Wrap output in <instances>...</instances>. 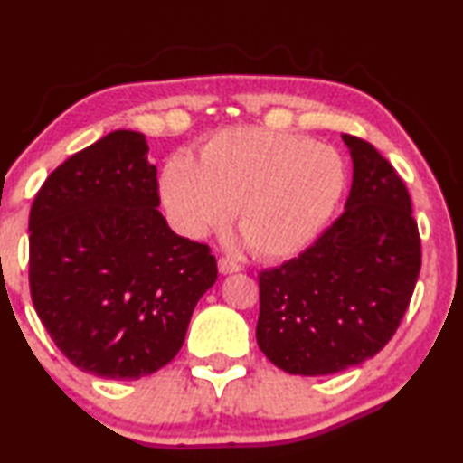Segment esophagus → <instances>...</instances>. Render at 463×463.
Masks as SVG:
<instances>
[{
	"label": "esophagus",
	"mask_w": 463,
	"mask_h": 463,
	"mask_svg": "<svg viewBox=\"0 0 463 463\" xmlns=\"http://www.w3.org/2000/svg\"><path fill=\"white\" fill-rule=\"evenodd\" d=\"M217 268H219V271H221V274H223V276H227V274H236V271H240V265H238L236 261H232V259H219Z\"/></svg>",
	"instance_id": "34e87169"
}]
</instances>
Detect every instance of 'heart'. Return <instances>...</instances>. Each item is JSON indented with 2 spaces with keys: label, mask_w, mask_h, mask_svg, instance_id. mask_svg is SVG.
I'll return each mask as SVG.
<instances>
[{
  "label": "heart",
  "mask_w": 463,
  "mask_h": 463,
  "mask_svg": "<svg viewBox=\"0 0 463 463\" xmlns=\"http://www.w3.org/2000/svg\"><path fill=\"white\" fill-rule=\"evenodd\" d=\"M345 192V164L328 145L265 128L221 130L200 160L173 156L160 176L162 204L185 238L236 225L261 259H288L325 230Z\"/></svg>",
  "instance_id": "heart-1"
}]
</instances>
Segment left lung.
I'll return each mask as SVG.
<instances>
[{
    "mask_svg": "<svg viewBox=\"0 0 463 463\" xmlns=\"http://www.w3.org/2000/svg\"><path fill=\"white\" fill-rule=\"evenodd\" d=\"M341 138L352 157L344 214L299 257L259 274V350L290 375H333L382 352L421 268L402 179L371 143Z\"/></svg>",
    "mask_w": 463,
    "mask_h": 463,
    "instance_id": "obj_1",
    "label": "left lung"
}]
</instances>
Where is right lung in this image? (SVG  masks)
Returning <instances> with one entry per match:
<instances>
[{
    "label": "right lung",
    "mask_w": 463,
    "mask_h": 463,
    "mask_svg": "<svg viewBox=\"0 0 463 463\" xmlns=\"http://www.w3.org/2000/svg\"><path fill=\"white\" fill-rule=\"evenodd\" d=\"M147 151L141 132H109L43 181L29 214L35 312L71 364L105 379L166 366L217 280L208 246L157 211Z\"/></svg>",
    "instance_id": "obj_1"
}]
</instances>
